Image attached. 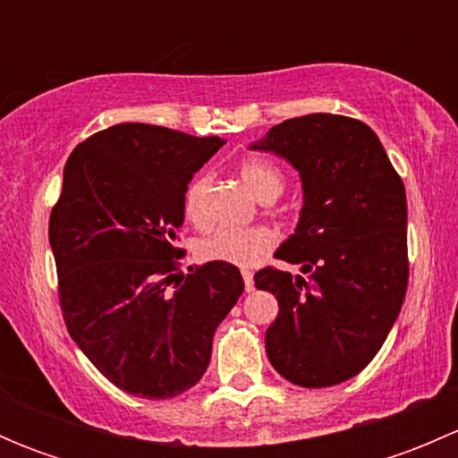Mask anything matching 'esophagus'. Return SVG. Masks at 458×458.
Returning a JSON list of instances; mask_svg holds the SVG:
<instances>
[{"mask_svg": "<svg viewBox=\"0 0 458 458\" xmlns=\"http://www.w3.org/2000/svg\"><path fill=\"white\" fill-rule=\"evenodd\" d=\"M242 276H243V285H246V293H252V290H255V276H252V272L243 270Z\"/></svg>", "mask_w": 458, "mask_h": 458, "instance_id": "esophagus-1", "label": "esophagus"}]
</instances>
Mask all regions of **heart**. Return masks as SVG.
Returning a JSON list of instances; mask_svg holds the SVG:
<instances>
[{
  "mask_svg": "<svg viewBox=\"0 0 458 458\" xmlns=\"http://www.w3.org/2000/svg\"><path fill=\"white\" fill-rule=\"evenodd\" d=\"M239 177L246 183L248 191L261 201L276 199L284 191V174L259 157H246V159L239 161ZM208 186H210V177L199 174L197 179H192L186 195H183V212L192 224H201L203 216H206L203 201H206ZM275 233L263 228V225L216 228L201 239L197 252L203 261H221L237 267H250L261 261L275 248Z\"/></svg>",
  "mask_w": 458,
  "mask_h": 458,
  "instance_id": "obj_1",
  "label": "heart"
}]
</instances>
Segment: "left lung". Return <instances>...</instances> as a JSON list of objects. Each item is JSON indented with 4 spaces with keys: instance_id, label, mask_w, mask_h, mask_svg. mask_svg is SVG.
I'll use <instances>...</instances> for the list:
<instances>
[{
    "instance_id": "left-lung-1",
    "label": "left lung",
    "mask_w": 458,
    "mask_h": 458,
    "mask_svg": "<svg viewBox=\"0 0 458 458\" xmlns=\"http://www.w3.org/2000/svg\"><path fill=\"white\" fill-rule=\"evenodd\" d=\"M250 150L299 170L301 216L275 257L301 263L255 275L279 301L266 330L272 368L301 387L357 377L381 350L408 288L405 188L370 126L344 114L285 119Z\"/></svg>"
}]
</instances>
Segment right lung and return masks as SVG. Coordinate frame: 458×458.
Here are the masks:
<instances>
[{
	"label": "right lung",
	"instance_id": "right-lung-1",
	"mask_svg": "<svg viewBox=\"0 0 458 458\" xmlns=\"http://www.w3.org/2000/svg\"><path fill=\"white\" fill-rule=\"evenodd\" d=\"M150 123H117L68 157L48 239L72 341L119 390L170 399L206 372L216 326L243 293L237 266L179 275L174 246L192 174L224 146Z\"/></svg>",
	"mask_w": 458,
	"mask_h": 458
}]
</instances>
